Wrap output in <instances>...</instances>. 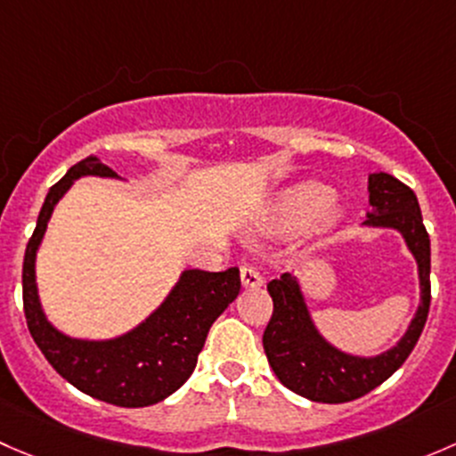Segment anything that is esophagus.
Segmentation results:
<instances>
[{
    "label": "esophagus",
    "mask_w": 456,
    "mask_h": 456,
    "mask_svg": "<svg viewBox=\"0 0 456 456\" xmlns=\"http://www.w3.org/2000/svg\"><path fill=\"white\" fill-rule=\"evenodd\" d=\"M241 285L248 289H259L263 285V276L252 265L241 267Z\"/></svg>",
    "instance_id": "esophagus-1"
}]
</instances>
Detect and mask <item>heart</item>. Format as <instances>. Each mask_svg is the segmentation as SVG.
<instances>
[{"label":"heart","instance_id":"1","mask_svg":"<svg viewBox=\"0 0 456 456\" xmlns=\"http://www.w3.org/2000/svg\"><path fill=\"white\" fill-rule=\"evenodd\" d=\"M314 214V226L318 230L330 228L338 219L336 201L330 197V191L316 182H305L294 186L279 200L276 206V219L283 226H298Z\"/></svg>","mask_w":456,"mask_h":456}]
</instances>
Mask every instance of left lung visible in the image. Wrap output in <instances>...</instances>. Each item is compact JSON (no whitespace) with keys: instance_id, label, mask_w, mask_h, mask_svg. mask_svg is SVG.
Here are the masks:
<instances>
[{"instance_id":"left-lung-1","label":"left lung","mask_w":456,"mask_h":456,"mask_svg":"<svg viewBox=\"0 0 456 456\" xmlns=\"http://www.w3.org/2000/svg\"><path fill=\"white\" fill-rule=\"evenodd\" d=\"M369 226L395 228L419 265L421 305L406 336L378 358H354L333 349L314 330L297 279L283 274L267 283L274 312L263 331L267 362L283 387L312 402L342 403L367 395L391 378L415 349L430 309V237L417 195L388 173L369 175Z\"/></svg>"}]
</instances>
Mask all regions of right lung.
<instances>
[{
	"instance_id": "1",
	"label": "right lung",
	"mask_w": 456,
	"mask_h": 456,
	"mask_svg": "<svg viewBox=\"0 0 456 456\" xmlns=\"http://www.w3.org/2000/svg\"><path fill=\"white\" fill-rule=\"evenodd\" d=\"M81 175L116 177L89 156L74 164L50 189L23 256V314L32 340L61 378L89 397L114 406L140 408L162 402L193 373L210 325L241 289L239 267L224 272L186 270L162 307L126 336L105 342L72 340L45 321L35 283V256L56 201Z\"/></svg>"
}]
</instances>
